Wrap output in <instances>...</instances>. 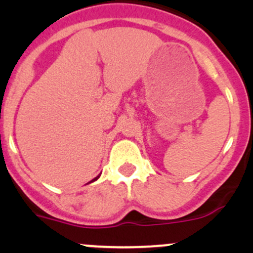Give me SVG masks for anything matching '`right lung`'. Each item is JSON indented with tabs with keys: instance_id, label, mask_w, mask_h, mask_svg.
I'll return each mask as SVG.
<instances>
[{
	"instance_id": "1",
	"label": "right lung",
	"mask_w": 253,
	"mask_h": 253,
	"mask_svg": "<svg viewBox=\"0 0 253 253\" xmlns=\"http://www.w3.org/2000/svg\"><path fill=\"white\" fill-rule=\"evenodd\" d=\"M99 177H100V175H99V176H96V177H95V178H93V180H91V181H90V182H94V181H96V180H98V178H99ZM90 182H89V183H90Z\"/></svg>"
}]
</instances>
